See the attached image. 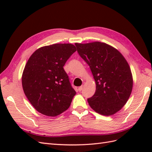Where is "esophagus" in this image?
Instances as JSON below:
<instances>
[{
	"instance_id": "obj_1",
	"label": "esophagus",
	"mask_w": 152,
	"mask_h": 152,
	"mask_svg": "<svg viewBox=\"0 0 152 152\" xmlns=\"http://www.w3.org/2000/svg\"><path fill=\"white\" fill-rule=\"evenodd\" d=\"M82 89H83V86H82L79 87V88H78V91H81L82 90Z\"/></svg>"
}]
</instances>
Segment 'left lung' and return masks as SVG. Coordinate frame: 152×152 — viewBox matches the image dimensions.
<instances>
[{"mask_svg": "<svg viewBox=\"0 0 152 152\" xmlns=\"http://www.w3.org/2000/svg\"><path fill=\"white\" fill-rule=\"evenodd\" d=\"M75 45L95 80V94L88 99L89 106L101 115L114 114L127 102L133 88V76L128 63L118 50L105 43Z\"/></svg>", "mask_w": 152, "mask_h": 152, "instance_id": "left-lung-1", "label": "left lung"}]
</instances>
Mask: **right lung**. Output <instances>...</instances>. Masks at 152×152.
I'll list each match as a JSON object with an SVG mask.
<instances>
[{
    "label": "right lung",
    "instance_id": "obj_1",
    "mask_svg": "<svg viewBox=\"0 0 152 152\" xmlns=\"http://www.w3.org/2000/svg\"><path fill=\"white\" fill-rule=\"evenodd\" d=\"M76 51L71 44H55L36 50L22 75V86L33 107L41 114L56 116L69 108L76 91L64 65Z\"/></svg>",
    "mask_w": 152,
    "mask_h": 152
}]
</instances>
